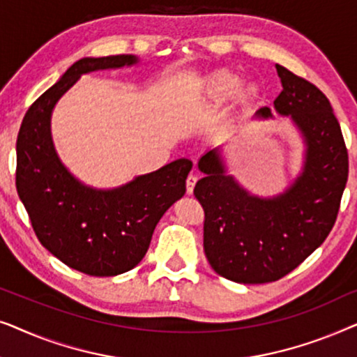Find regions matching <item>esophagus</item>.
I'll use <instances>...</instances> for the list:
<instances>
[{
	"label": "esophagus",
	"instance_id": "34e87169",
	"mask_svg": "<svg viewBox=\"0 0 357 357\" xmlns=\"http://www.w3.org/2000/svg\"><path fill=\"white\" fill-rule=\"evenodd\" d=\"M198 177L195 174H190L187 177V193L192 195L193 193V188H195V183H197Z\"/></svg>",
	"mask_w": 357,
	"mask_h": 357
}]
</instances>
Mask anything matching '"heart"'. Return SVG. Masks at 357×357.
<instances>
[{"label":"heart","mask_w":357,"mask_h":357,"mask_svg":"<svg viewBox=\"0 0 357 357\" xmlns=\"http://www.w3.org/2000/svg\"><path fill=\"white\" fill-rule=\"evenodd\" d=\"M242 86L243 77L238 73L231 70H218L199 82L195 99L202 107H219L234 100L237 96L242 104H250V102L258 99L260 87L257 84H248L243 90Z\"/></svg>","instance_id":"1"}]
</instances>
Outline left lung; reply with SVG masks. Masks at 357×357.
<instances>
[{
    "mask_svg": "<svg viewBox=\"0 0 357 357\" xmlns=\"http://www.w3.org/2000/svg\"><path fill=\"white\" fill-rule=\"evenodd\" d=\"M282 91L275 112L304 143L301 172L273 197H258L229 174L222 146L198 160L195 197L204 209V255L218 275L242 284L278 281L328 236L348 180V151L330 100L319 87L276 65ZM253 119L275 120L268 107Z\"/></svg>",
    "mask_w": 357,
    "mask_h": 357,
    "instance_id": "1",
    "label": "left lung"
}]
</instances>
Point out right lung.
<instances>
[{
  "label": "right lung",
  "mask_w": 357,
  "mask_h": 357,
  "mask_svg": "<svg viewBox=\"0 0 357 357\" xmlns=\"http://www.w3.org/2000/svg\"><path fill=\"white\" fill-rule=\"evenodd\" d=\"M139 63L135 55L81 58L31 105L17 135L16 188L38 241L73 270L116 276L133 270L148 252L160 218L185 195L193 167L175 159L115 188H94L73 175L52 138L56 102L94 71Z\"/></svg>",
  "instance_id": "add662e5"
}]
</instances>
